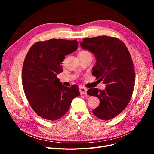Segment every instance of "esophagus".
Wrapping results in <instances>:
<instances>
[{
  "label": "esophagus",
  "instance_id": "1",
  "mask_svg": "<svg viewBox=\"0 0 154 154\" xmlns=\"http://www.w3.org/2000/svg\"><path fill=\"white\" fill-rule=\"evenodd\" d=\"M79 91L82 95H86L87 94V88L84 87L83 86H79Z\"/></svg>",
  "mask_w": 154,
  "mask_h": 154
}]
</instances>
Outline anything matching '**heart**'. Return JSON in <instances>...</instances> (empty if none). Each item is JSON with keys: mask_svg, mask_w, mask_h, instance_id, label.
I'll return each mask as SVG.
<instances>
[{"mask_svg": "<svg viewBox=\"0 0 154 154\" xmlns=\"http://www.w3.org/2000/svg\"><path fill=\"white\" fill-rule=\"evenodd\" d=\"M78 55H84V56H86V55H89V56H92V54L91 52H89L88 51H80Z\"/></svg>", "mask_w": 154, "mask_h": 154, "instance_id": "b5f03b06", "label": "heart"}]
</instances>
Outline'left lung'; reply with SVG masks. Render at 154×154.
<instances>
[{"label":"left lung","mask_w":154,"mask_h":154,"mask_svg":"<svg viewBox=\"0 0 154 154\" xmlns=\"http://www.w3.org/2000/svg\"><path fill=\"white\" fill-rule=\"evenodd\" d=\"M80 47L94 54L96 63L92 75L106 85L103 91L94 88L87 91L100 100L93 114L103 120L114 118L126 108L134 91L135 72L131 54L122 41L112 37L84 38Z\"/></svg>","instance_id":"obj_1"}]
</instances>
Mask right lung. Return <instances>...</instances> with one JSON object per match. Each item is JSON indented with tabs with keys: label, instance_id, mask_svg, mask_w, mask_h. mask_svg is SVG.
I'll return each mask as SVG.
<instances>
[{
	"label": "right lung",
	"instance_id": "add662e5",
	"mask_svg": "<svg viewBox=\"0 0 154 154\" xmlns=\"http://www.w3.org/2000/svg\"><path fill=\"white\" fill-rule=\"evenodd\" d=\"M77 47L76 40L51 39L34 44L26 57L22 74L23 91L32 109L43 119H60L80 94L78 85L64 86L57 77L63 71L65 56Z\"/></svg>",
	"mask_w": 154,
	"mask_h": 154
}]
</instances>
